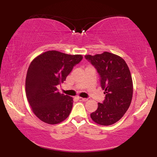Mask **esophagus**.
I'll return each mask as SVG.
<instances>
[{"label": "esophagus", "instance_id": "34e87169", "mask_svg": "<svg viewBox=\"0 0 157 157\" xmlns=\"http://www.w3.org/2000/svg\"><path fill=\"white\" fill-rule=\"evenodd\" d=\"M78 100L79 101H86L87 100L86 98H81V97H78Z\"/></svg>", "mask_w": 157, "mask_h": 157}]
</instances>
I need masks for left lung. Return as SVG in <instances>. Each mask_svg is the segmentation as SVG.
<instances>
[{"label": "left lung", "instance_id": "left-lung-1", "mask_svg": "<svg viewBox=\"0 0 157 157\" xmlns=\"http://www.w3.org/2000/svg\"><path fill=\"white\" fill-rule=\"evenodd\" d=\"M84 57L97 70L105 94L91 118L101 125H111L120 120L131 104L133 83L128 66L123 58L108 52Z\"/></svg>", "mask_w": 157, "mask_h": 157}]
</instances>
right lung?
I'll list each match as a JSON object with an SVG mask.
<instances>
[{"mask_svg":"<svg viewBox=\"0 0 157 157\" xmlns=\"http://www.w3.org/2000/svg\"><path fill=\"white\" fill-rule=\"evenodd\" d=\"M82 58L81 55L49 50L31 62L25 79L26 97L34 113L44 123L55 124L68 118L73 98L60 94L57 86L66 80Z\"/></svg>","mask_w":157,"mask_h":157,"instance_id":"1","label":"right lung"}]
</instances>
